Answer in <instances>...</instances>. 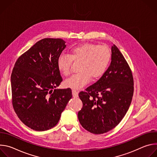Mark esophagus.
Segmentation results:
<instances>
[{"instance_id":"obj_1","label":"esophagus","mask_w":157,"mask_h":157,"mask_svg":"<svg viewBox=\"0 0 157 157\" xmlns=\"http://www.w3.org/2000/svg\"><path fill=\"white\" fill-rule=\"evenodd\" d=\"M72 94H73V96L74 98H78V93L76 90H75V89H73Z\"/></svg>"}]
</instances>
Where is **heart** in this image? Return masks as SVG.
Returning a JSON list of instances; mask_svg holds the SVG:
<instances>
[{
    "mask_svg": "<svg viewBox=\"0 0 157 157\" xmlns=\"http://www.w3.org/2000/svg\"><path fill=\"white\" fill-rule=\"evenodd\" d=\"M110 51L105 45L83 43L72 48L69 55L62 54L57 60V68L64 76L70 75L72 61H80L78 73L64 81L67 87L79 89L92 79L101 76L110 60Z\"/></svg>",
    "mask_w": 157,
    "mask_h": 157,
    "instance_id": "b5f03b06",
    "label": "heart"
}]
</instances>
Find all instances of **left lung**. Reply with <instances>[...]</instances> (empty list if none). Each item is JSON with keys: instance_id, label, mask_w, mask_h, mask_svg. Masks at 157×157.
<instances>
[{"instance_id": "8db88e82", "label": "left lung", "mask_w": 157, "mask_h": 157, "mask_svg": "<svg viewBox=\"0 0 157 157\" xmlns=\"http://www.w3.org/2000/svg\"><path fill=\"white\" fill-rule=\"evenodd\" d=\"M111 52V63L102 77L79 93L82 102L79 121L94 134L107 132L120 123L133 94V79L127 62L115 44Z\"/></svg>"}]
</instances>
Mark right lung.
Masks as SVG:
<instances>
[{
    "label": "right lung",
    "mask_w": 157,
    "mask_h": 157,
    "mask_svg": "<svg viewBox=\"0 0 157 157\" xmlns=\"http://www.w3.org/2000/svg\"><path fill=\"white\" fill-rule=\"evenodd\" d=\"M65 43L61 38L42 39L17 59L13 68V107L20 120L34 130L55 127L72 98L70 88L55 89L63 80L57 60Z\"/></svg>",
    "instance_id": "add662e5"
}]
</instances>
